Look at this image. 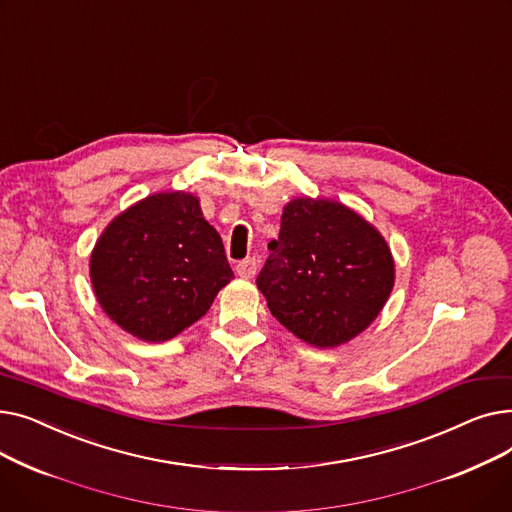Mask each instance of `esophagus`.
Here are the masks:
<instances>
[{
    "instance_id": "esophagus-1",
    "label": "esophagus",
    "mask_w": 512,
    "mask_h": 512,
    "mask_svg": "<svg viewBox=\"0 0 512 512\" xmlns=\"http://www.w3.org/2000/svg\"><path fill=\"white\" fill-rule=\"evenodd\" d=\"M236 274L240 278H253L257 274V261L253 257H247L236 263Z\"/></svg>"
}]
</instances>
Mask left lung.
<instances>
[{
    "mask_svg": "<svg viewBox=\"0 0 512 512\" xmlns=\"http://www.w3.org/2000/svg\"><path fill=\"white\" fill-rule=\"evenodd\" d=\"M270 251L257 288L280 324L313 346L355 338L390 297L394 261L386 240L340 203L290 201Z\"/></svg>",
    "mask_w": 512,
    "mask_h": 512,
    "instance_id": "obj_1",
    "label": "left lung"
}]
</instances>
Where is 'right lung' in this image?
Wrapping results in <instances>:
<instances>
[{"label": "right lung", "mask_w": 512, "mask_h": 512, "mask_svg": "<svg viewBox=\"0 0 512 512\" xmlns=\"http://www.w3.org/2000/svg\"><path fill=\"white\" fill-rule=\"evenodd\" d=\"M232 278L220 234L186 193L132 205L105 228L91 255L99 305L147 342L170 340L195 324Z\"/></svg>", "instance_id": "add662e5"}]
</instances>
